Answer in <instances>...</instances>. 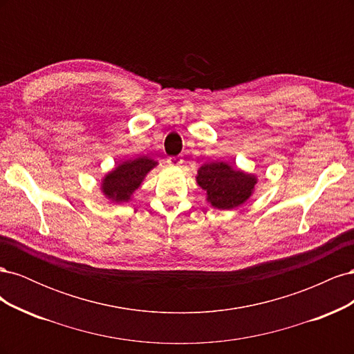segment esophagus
<instances>
[{
	"label": "esophagus",
	"instance_id": "esophagus-1",
	"mask_svg": "<svg viewBox=\"0 0 354 354\" xmlns=\"http://www.w3.org/2000/svg\"><path fill=\"white\" fill-rule=\"evenodd\" d=\"M167 162H168L171 167H178V165L183 164V159L178 158V156H169Z\"/></svg>",
	"mask_w": 354,
	"mask_h": 354
}]
</instances>
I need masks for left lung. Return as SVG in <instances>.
<instances>
[{"mask_svg": "<svg viewBox=\"0 0 354 354\" xmlns=\"http://www.w3.org/2000/svg\"><path fill=\"white\" fill-rule=\"evenodd\" d=\"M196 181L214 208L232 209L251 196L257 178L226 162H211L198 169Z\"/></svg>", "mask_w": 354, "mask_h": 354, "instance_id": "obj_1", "label": "left lung"}]
</instances>
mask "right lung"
Here are the masks:
<instances>
[{"mask_svg": "<svg viewBox=\"0 0 354 354\" xmlns=\"http://www.w3.org/2000/svg\"><path fill=\"white\" fill-rule=\"evenodd\" d=\"M155 165L156 160L149 159L147 156L125 160L103 178V194L113 202H127Z\"/></svg>", "mask_w": 354, "mask_h": 354, "instance_id": "add662e5", "label": "right lung"}]
</instances>
